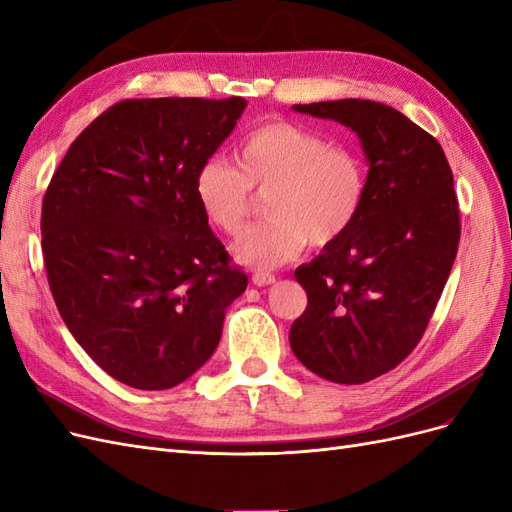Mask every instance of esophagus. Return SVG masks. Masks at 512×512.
I'll return each instance as SVG.
<instances>
[{
  "mask_svg": "<svg viewBox=\"0 0 512 512\" xmlns=\"http://www.w3.org/2000/svg\"><path fill=\"white\" fill-rule=\"evenodd\" d=\"M252 284L254 286H271V284H275V275L267 273V271H256L252 275Z\"/></svg>",
  "mask_w": 512,
  "mask_h": 512,
  "instance_id": "34e87169",
  "label": "esophagus"
}]
</instances>
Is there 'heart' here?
Masks as SVG:
<instances>
[{"label":"heart","mask_w":512,"mask_h":512,"mask_svg":"<svg viewBox=\"0 0 512 512\" xmlns=\"http://www.w3.org/2000/svg\"><path fill=\"white\" fill-rule=\"evenodd\" d=\"M237 168L209 158L196 168L194 198L205 220L237 237L252 211V190H267L269 220L243 232L235 254L250 267L284 265L305 247L342 239L367 196V166L359 151L331 145L292 121H269L235 147Z\"/></svg>","instance_id":"b5f03b06"}]
</instances>
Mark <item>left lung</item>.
I'll return each mask as SVG.
<instances>
[{"mask_svg": "<svg viewBox=\"0 0 512 512\" xmlns=\"http://www.w3.org/2000/svg\"><path fill=\"white\" fill-rule=\"evenodd\" d=\"M292 108L359 134L369 173L350 230L294 271L307 307L290 348L324 380L363 384L404 361L436 312L461 235L453 170L436 138L393 106L348 98Z\"/></svg>", "mask_w": 512, "mask_h": 512, "instance_id": "1", "label": "left lung"}]
</instances>
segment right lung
I'll use <instances>...</instances> for the list:
<instances>
[{
	"label": "right lung",
	"instance_id": "add662e5",
	"mask_svg": "<svg viewBox=\"0 0 512 512\" xmlns=\"http://www.w3.org/2000/svg\"><path fill=\"white\" fill-rule=\"evenodd\" d=\"M243 98L123 100L76 136L42 200L55 305L108 376L164 391L203 367L247 288L194 198Z\"/></svg>",
	"mask_w": 512,
	"mask_h": 512
}]
</instances>
